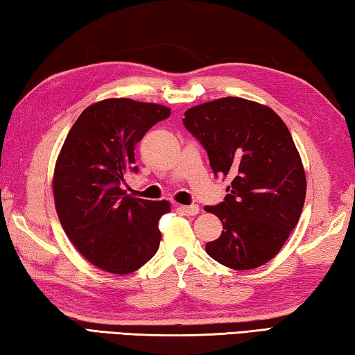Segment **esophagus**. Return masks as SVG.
Returning <instances> with one entry per match:
<instances>
[{
    "label": "esophagus",
    "instance_id": "obj_1",
    "mask_svg": "<svg viewBox=\"0 0 355 355\" xmlns=\"http://www.w3.org/2000/svg\"><path fill=\"white\" fill-rule=\"evenodd\" d=\"M186 215H197L200 212V207L197 205H191V206H182L180 207Z\"/></svg>",
    "mask_w": 355,
    "mask_h": 355
}]
</instances>
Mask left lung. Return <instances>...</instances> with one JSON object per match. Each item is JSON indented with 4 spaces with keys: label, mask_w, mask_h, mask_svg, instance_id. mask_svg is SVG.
<instances>
[{
    "label": "left lung",
    "mask_w": 355,
    "mask_h": 355,
    "mask_svg": "<svg viewBox=\"0 0 355 355\" xmlns=\"http://www.w3.org/2000/svg\"><path fill=\"white\" fill-rule=\"evenodd\" d=\"M184 128L206 149L215 175L231 177L225 201L206 206L223 231L206 245L220 265L248 270L279 254L306 197L300 154L272 109L226 96L187 109Z\"/></svg>",
    "instance_id": "left-lung-1"
}]
</instances>
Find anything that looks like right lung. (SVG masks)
Wrapping results in <instances>:
<instances>
[{
    "label": "right lung",
    "instance_id": "1",
    "mask_svg": "<svg viewBox=\"0 0 355 355\" xmlns=\"http://www.w3.org/2000/svg\"><path fill=\"white\" fill-rule=\"evenodd\" d=\"M169 115L162 104L103 100L83 110L60 150L53 172L60 223L78 252L106 272H134L158 251V221L169 201L134 198L123 183L138 171L135 144Z\"/></svg>",
    "mask_w": 355,
    "mask_h": 355
}]
</instances>
